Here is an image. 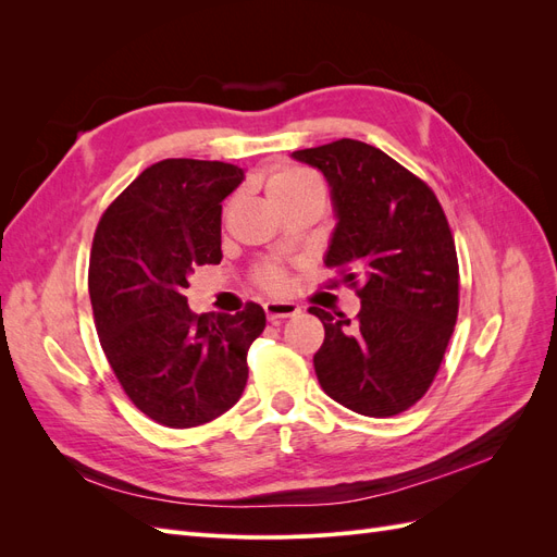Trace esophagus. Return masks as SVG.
<instances>
[{
	"label": "esophagus",
	"instance_id": "obj_1",
	"mask_svg": "<svg viewBox=\"0 0 557 557\" xmlns=\"http://www.w3.org/2000/svg\"><path fill=\"white\" fill-rule=\"evenodd\" d=\"M264 313L269 320H278V318H293L299 313V305L295 301H267Z\"/></svg>",
	"mask_w": 557,
	"mask_h": 557
}]
</instances>
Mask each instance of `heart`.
I'll return each mask as SVG.
<instances>
[{"instance_id":"heart-1","label":"heart","mask_w":557,"mask_h":557,"mask_svg":"<svg viewBox=\"0 0 557 557\" xmlns=\"http://www.w3.org/2000/svg\"><path fill=\"white\" fill-rule=\"evenodd\" d=\"M315 188H323V185H320L315 174L305 170V166H278V170H274L267 178V193L274 205ZM256 281L269 293H283L285 285H288V276H285V272L278 267H262L256 274Z\"/></svg>"}]
</instances>
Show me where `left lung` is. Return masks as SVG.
I'll return each mask as SVG.
<instances>
[{"label":"left lung","mask_w":557,"mask_h":557,"mask_svg":"<svg viewBox=\"0 0 557 557\" xmlns=\"http://www.w3.org/2000/svg\"><path fill=\"white\" fill-rule=\"evenodd\" d=\"M325 174L339 223L325 264L356 288V320L311 307L325 327L320 387L346 409L387 418L423 397L458 320L460 269L430 185L383 150L339 139L295 150Z\"/></svg>","instance_id":"1"}]
</instances>
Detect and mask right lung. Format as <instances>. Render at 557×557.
<instances>
[{"mask_svg": "<svg viewBox=\"0 0 557 557\" xmlns=\"http://www.w3.org/2000/svg\"><path fill=\"white\" fill-rule=\"evenodd\" d=\"M244 181L237 164L172 158L150 164L95 230L88 288L99 344L134 407L160 425H205L239 401L260 305L193 313L188 276L218 264L221 201Z\"/></svg>", "mask_w": 557, "mask_h": 557, "instance_id": "add662e5", "label": "right lung"}]
</instances>
